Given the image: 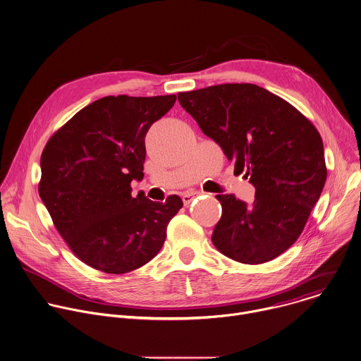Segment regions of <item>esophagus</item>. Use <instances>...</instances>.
Masks as SVG:
<instances>
[{"label": "esophagus", "mask_w": 361, "mask_h": 361, "mask_svg": "<svg viewBox=\"0 0 361 361\" xmlns=\"http://www.w3.org/2000/svg\"><path fill=\"white\" fill-rule=\"evenodd\" d=\"M198 194H200V192H185V194L183 195V202H184V205H185V207L190 205L191 201H192Z\"/></svg>", "instance_id": "obj_1"}]
</instances>
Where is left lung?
I'll return each mask as SVG.
<instances>
[{
	"label": "left lung",
	"instance_id": "obj_1",
	"mask_svg": "<svg viewBox=\"0 0 361 361\" xmlns=\"http://www.w3.org/2000/svg\"><path fill=\"white\" fill-rule=\"evenodd\" d=\"M181 106L214 139L235 173L256 188L253 204L216 195L222 216L212 243L226 257L262 264L302 233L326 181L324 142L314 123L276 94L249 82L178 92Z\"/></svg>",
	"mask_w": 361,
	"mask_h": 361
}]
</instances>
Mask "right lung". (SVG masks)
<instances>
[{"mask_svg": "<svg viewBox=\"0 0 361 361\" xmlns=\"http://www.w3.org/2000/svg\"><path fill=\"white\" fill-rule=\"evenodd\" d=\"M176 95L104 97L78 111L47 140L39 195L70 250L87 266L123 274L149 263L181 209L178 195L132 197L143 178L145 136Z\"/></svg>", "mask_w": 361, "mask_h": 361, "instance_id": "obj_1", "label": "right lung"}]
</instances>
